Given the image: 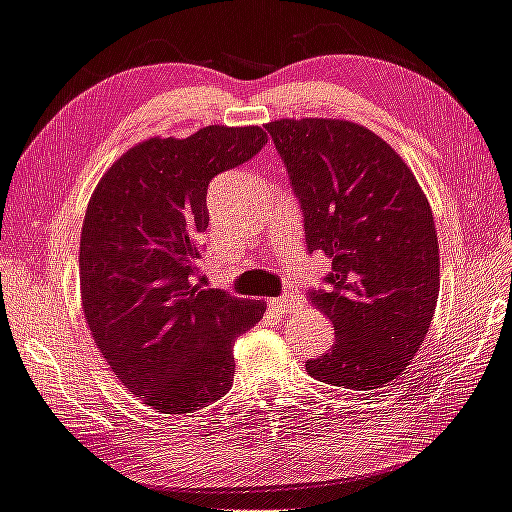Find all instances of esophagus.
I'll list each match as a JSON object with an SVG mask.
<instances>
[{
  "label": "esophagus",
  "mask_w": 512,
  "mask_h": 512,
  "mask_svg": "<svg viewBox=\"0 0 512 512\" xmlns=\"http://www.w3.org/2000/svg\"><path fill=\"white\" fill-rule=\"evenodd\" d=\"M269 307L278 311V314H289V311L300 307V298H296L294 294H283L280 298H271Z\"/></svg>",
  "instance_id": "34e87169"
}]
</instances>
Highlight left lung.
Returning <instances> with one entry per match:
<instances>
[{
    "instance_id": "8db88e82",
    "label": "left lung",
    "mask_w": 512,
    "mask_h": 512,
    "mask_svg": "<svg viewBox=\"0 0 512 512\" xmlns=\"http://www.w3.org/2000/svg\"><path fill=\"white\" fill-rule=\"evenodd\" d=\"M265 130L300 203L307 252L333 258L307 298L336 342L307 371L333 387H384L420 349L440 294L429 201L400 154L358 123L280 119Z\"/></svg>"
}]
</instances>
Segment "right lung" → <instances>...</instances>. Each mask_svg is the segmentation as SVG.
I'll return each instance as SVG.
<instances>
[{"mask_svg": "<svg viewBox=\"0 0 512 512\" xmlns=\"http://www.w3.org/2000/svg\"><path fill=\"white\" fill-rule=\"evenodd\" d=\"M265 143L258 125L143 141L90 198L79 247L88 327L114 375L161 413L221 400L234 378V340L265 314V302L194 283L210 181Z\"/></svg>", "mask_w": 512, "mask_h": 512, "instance_id": "obj_1", "label": "right lung"}]
</instances>
